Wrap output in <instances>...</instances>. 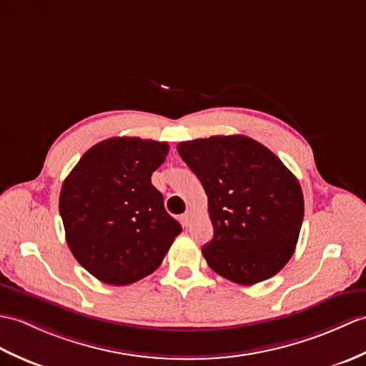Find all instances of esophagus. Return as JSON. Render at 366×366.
Returning a JSON list of instances; mask_svg holds the SVG:
<instances>
[{
  "label": "esophagus",
  "mask_w": 366,
  "mask_h": 366,
  "mask_svg": "<svg viewBox=\"0 0 366 366\" xmlns=\"http://www.w3.org/2000/svg\"><path fill=\"white\" fill-rule=\"evenodd\" d=\"M181 219H182V224L185 227H189L190 223H192V214H190V212H185V214L181 217Z\"/></svg>",
  "instance_id": "34e87169"
}]
</instances>
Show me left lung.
Listing matches in <instances>:
<instances>
[{
	"label": "left lung",
	"mask_w": 366,
	"mask_h": 366,
	"mask_svg": "<svg viewBox=\"0 0 366 366\" xmlns=\"http://www.w3.org/2000/svg\"><path fill=\"white\" fill-rule=\"evenodd\" d=\"M177 152L207 194L214 239L202 256L209 267L242 285L277 274L293 256L304 218L295 174L244 135L182 142Z\"/></svg>",
	"instance_id": "8db88e82"
}]
</instances>
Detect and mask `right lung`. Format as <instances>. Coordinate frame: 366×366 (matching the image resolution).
I'll use <instances>...</instances> for the list:
<instances>
[{
	"label": "right lung",
	"instance_id": "right-lung-1",
	"mask_svg": "<svg viewBox=\"0 0 366 366\" xmlns=\"http://www.w3.org/2000/svg\"><path fill=\"white\" fill-rule=\"evenodd\" d=\"M168 149L165 142L107 139L64 181L59 212L68 248L101 282L129 285L151 274L182 232L151 184Z\"/></svg>",
	"mask_w": 366,
	"mask_h": 366
}]
</instances>
